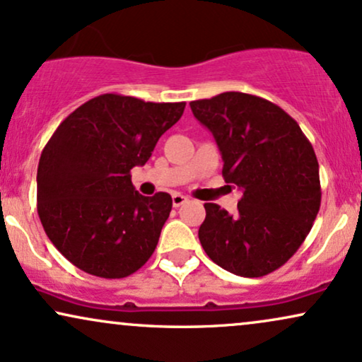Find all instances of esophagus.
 <instances>
[{
  "mask_svg": "<svg viewBox=\"0 0 362 362\" xmlns=\"http://www.w3.org/2000/svg\"><path fill=\"white\" fill-rule=\"evenodd\" d=\"M186 202H188V198H186V196H182L180 193L173 194V206L174 208H180L181 204H185Z\"/></svg>",
  "mask_w": 362,
  "mask_h": 362,
  "instance_id": "1",
  "label": "esophagus"
}]
</instances>
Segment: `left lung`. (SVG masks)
Returning a JSON list of instances; mask_svg holds the SVG:
<instances>
[{
	"instance_id": "8db88e82",
	"label": "left lung",
	"mask_w": 362,
	"mask_h": 362,
	"mask_svg": "<svg viewBox=\"0 0 362 362\" xmlns=\"http://www.w3.org/2000/svg\"><path fill=\"white\" fill-rule=\"evenodd\" d=\"M189 105L215 137L225 181L243 191L235 215L204 204L202 247L235 275L272 274L304 243L319 213L314 147L296 120L262 97L223 92Z\"/></svg>"
}]
</instances>
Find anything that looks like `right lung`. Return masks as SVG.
<instances>
[{"instance_id":"1","label":"right lung","mask_w":362,"mask_h":362,"mask_svg":"<svg viewBox=\"0 0 362 362\" xmlns=\"http://www.w3.org/2000/svg\"><path fill=\"white\" fill-rule=\"evenodd\" d=\"M185 107L104 93L75 109L43 147L38 216L50 242L77 269L124 279L154 253L173 199L137 193L131 169L144 166Z\"/></svg>"}]
</instances>
